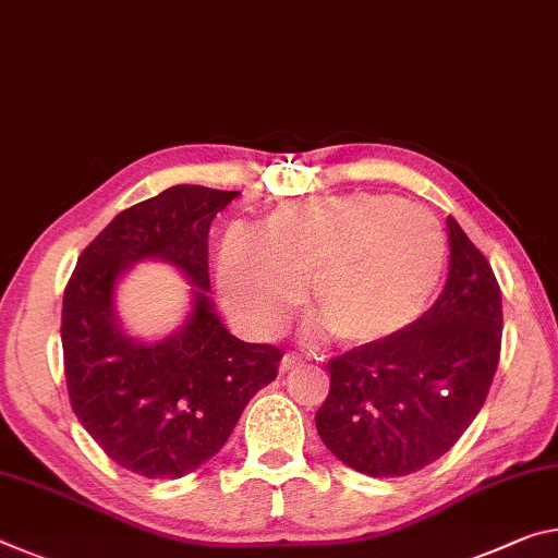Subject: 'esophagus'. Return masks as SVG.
<instances>
[{
  "label": "esophagus",
  "instance_id": "34e87169",
  "mask_svg": "<svg viewBox=\"0 0 558 558\" xmlns=\"http://www.w3.org/2000/svg\"><path fill=\"white\" fill-rule=\"evenodd\" d=\"M295 367H300V357L286 355L280 360V373H290V369H295Z\"/></svg>",
  "mask_w": 558,
  "mask_h": 558
}]
</instances>
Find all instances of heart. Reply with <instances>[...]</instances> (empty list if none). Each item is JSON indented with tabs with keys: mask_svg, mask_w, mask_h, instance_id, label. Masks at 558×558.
<instances>
[{
	"mask_svg": "<svg viewBox=\"0 0 558 558\" xmlns=\"http://www.w3.org/2000/svg\"><path fill=\"white\" fill-rule=\"evenodd\" d=\"M447 235L429 210L377 193L280 203L260 238L231 231L216 278L245 330L270 335L311 286L315 315L342 348L395 340L427 313L447 270Z\"/></svg>",
	"mask_w": 558,
	"mask_h": 558,
	"instance_id": "b5f03b06",
	"label": "heart"
}]
</instances>
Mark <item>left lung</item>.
Segmentation results:
<instances>
[{
  "mask_svg": "<svg viewBox=\"0 0 558 558\" xmlns=\"http://www.w3.org/2000/svg\"><path fill=\"white\" fill-rule=\"evenodd\" d=\"M449 276L437 303L395 340L327 362L330 395L317 435L367 476H407L437 462L480 414L501 350L499 282L447 218Z\"/></svg>",
  "mask_w": 558,
  "mask_h": 558,
  "instance_id": "8db88e82",
  "label": "left lung"
}]
</instances>
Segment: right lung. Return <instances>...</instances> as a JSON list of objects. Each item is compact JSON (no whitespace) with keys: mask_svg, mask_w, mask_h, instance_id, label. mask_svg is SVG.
<instances>
[{"mask_svg":"<svg viewBox=\"0 0 558 558\" xmlns=\"http://www.w3.org/2000/svg\"><path fill=\"white\" fill-rule=\"evenodd\" d=\"M238 191L173 185L111 220L64 290L61 348L72 410L106 457L146 480H179L220 452L282 352L228 332L210 300L208 228ZM158 259L192 286L181 328L141 341L122 330L118 282Z\"/></svg>","mask_w":558,"mask_h":558,"instance_id":"right-lung-1","label":"right lung"}]
</instances>
